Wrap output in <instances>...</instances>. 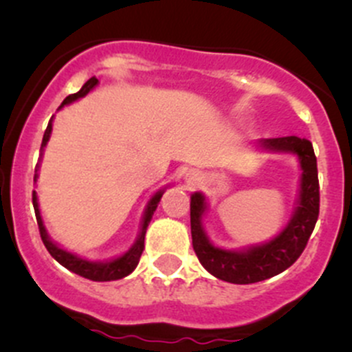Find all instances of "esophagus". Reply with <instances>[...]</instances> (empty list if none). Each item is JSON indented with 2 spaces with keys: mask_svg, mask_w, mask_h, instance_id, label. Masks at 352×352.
<instances>
[{
  "mask_svg": "<svg viewBox=\"0 0 352 352\" xmlns=\"http://www.w3.org/2000/svg\"><path fill=\"white\" fill-rule=\"evenodd\" d=\"M186 183L188 184H195V183H197V176H193V175L186 176Z\"/></svg>",
  "mask_w": 352,
  "mask_h": 352,
  "instance_id": "1",
  "label": "esophagus"
}]
</instances>
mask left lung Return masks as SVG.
Here are the masks:
<instances>
[{
  "instance_id": "obj_1",
  "label": "left lung",
  "mask_w": 352,
  "mask_h": 352,
  "mask_svg": "<svg viewBox=\"0 0 352 352\" xmlns=\"http://www.w3.org/2000/svg\"><path fill=\"white\" fill-rule=\"evenodd\" d=\"M259 147L266 152H285L298 157L300 186L296 206L286 227L271 241L248 245L244 249H222L210 241L203 226V217L208 210L205 195H191V239L193 249L201 266L219 280L235 285H249L267 280L288 270L305 249L318 219V176L317 157L311 142L289 135L278 139H261Z\"/></svg>"
}]
</instances>
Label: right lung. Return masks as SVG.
<instances>
[{"label": "right lung", "mask_w": 352, "mask_h": 352, "mask_svg": "<svg viewBox=\"0 0 352 352\" xmlns=\"http://www.w3.org/2000/svg\"><path fill=\"white\" fill-rule=\"evenodd\" d=\"M98 82L100 81H98L96 78L88 79V81L82 85V88L79 89L78 93H74V95H69L66 100L63 101V104L59 107V110L60 108L66 107V104H71L72 101H76V100H79V98L88 95L91 89L96 88ZM52 120H54V117L50 118L45 133H43L41 155L43 152V147L47 146V142H49V139H50V132H52ZM37 171H38V166L35 168L34 181H37V177H38ZM164 191H166V188H162V190H159L157 193L152 195L151 200L147 201L146 210H144L142 223H140V232H139V235H137V239H135V242H133L132 248H130L126 252H123L122 256L113 257V259H108V261L85 259V257L74 254V252H69V251H66V249L60 248V245H57V242H54L52 239L49 237L45 226H43L41 208H38V198H37V193H35V191H34V195H32V201H34L35 217H37L38 230H41V237H42L43 245H45L47 251L50 252V256H52L57 263L63 264L66 270L72 271V273L79 274V276H82V278H88V280H91V281H115V280H122V278L129 276V274L135 270L137 264H139V259H140V256H142V251H144V239H146L147 227H149L152 215H154L155 208H157V205H159V201H161Z\"/></svg>", "instance_id": "obj_1"}]
</instances>
